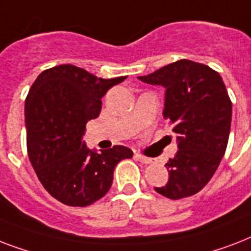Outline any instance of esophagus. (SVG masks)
<instances>
[{
	"label": "esophagus",
	"mask_w": 251,
	"mask_h": 251,
	"mask_svg": "<svg viewBox=\"0 0 251 251\" xmlns=\"http://www.w3.org/2000/svg\"><path fill=\"white\" fill-rule=\"evenodd\" d=\"M135 157H137L138 161H141L143 164H151V163H153V160L151 157L143 156V155H139V153H135Z\"/></svg>",
	"instance_id": "34e87169"
}]
</instances>
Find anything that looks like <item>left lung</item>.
<instances>
[{
  "mask_svg": "<svg viewBox=\"0 0 251 251\" xmlns=\"http://www.w3.org/2000/svg\"><path fill=\"white\" fill-rule=\"evenodd\" d=\"M139 79L167 88L164 117L178 141V151L165 164L167 185L155 190L169 199L197 194L212 178L228 145L232 101L226 84L214 69L190 60L176 61Z\"/></svg>",
  "mask_w": 251,
  "mask_h": 251,
  "instance_id": "8db88e82",
  "label": "left lung"
}]
</instances>
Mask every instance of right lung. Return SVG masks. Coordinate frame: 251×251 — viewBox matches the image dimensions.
Instances as JSON below:
<instances>
[{
  "label": "right lung",
  "instance_id": "right-lung-1",
  "mask_svg": "<svg viewBox=\"0 0 251 251\" xmlns=\"http://www.w3.org/2000/svg\"><path fill=\"white\" fill-rule=\"evenodd\" d=\"M126 76L102 79L73 65L47 69L25 98L27 152L37 178L66 206H90L109 191L116 165L133 157L125 146L98 153L82 142L101 98Z\"/></svg>",
  "mask_w": 251,
  "mask_h": 251
}]
</instances>
